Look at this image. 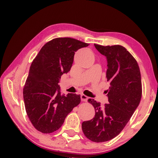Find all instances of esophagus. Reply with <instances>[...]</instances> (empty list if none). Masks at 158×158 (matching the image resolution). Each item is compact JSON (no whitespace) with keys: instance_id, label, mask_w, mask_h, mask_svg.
Listing matches in <instances>:
<instances>
[{"instance_id":"1","label":"esophagus","mask_w":158,"mask_h":158,"mask_svg":"<svg viewBox=\"0 0 158 158\" xmlns=\"http://www.w3.org/2000/svg\"><path fill=\"white\" fill-rule=\"evenodd\" d=\"M81 101H83V102H85V101H88V97L86 96L85 95H84V94H81Z\"/></svg>"}]
</instances>
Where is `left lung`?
Wrapping results in <instances>:
<instances>
[{
  "instance_id": "obj_1",
  "label": "left lung",
  "mask_w": 158,
  "mask_h": 158,
  "mask_svg": "<svg viewBox=\"0 0 158 158\" xmlns=\"http://www.w3.org/2000/svg\"><path fill=\"white\" fill-rule=\"evenodd\" d=\"M94 46L107 60L109 103L101 106V103L88 99L96 114L91 120L82 123V129L88 139L103 142L112 139L123 130L139 106L142 98L141 74L137 62L124 47Z\"/></svg>"
}]
</instances>
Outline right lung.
<instances>
[{"label": "right lung", "instance_id": "1", "mask_svg": "<svg viewBox=\"0 0 158 158\" xmlns=\"http://www.w3.org/2000/svg\"><path fill=\"white\" fill-rule=\"evenodd\" d=\"M88 45L73 38H56L46 43L34 59L23 94L28 117L38 131H57L81 103L80 95L61 94L58 83L70 70L75 52Z\"/></svg>", "mask_w": 158, "mask_h": 158}]
</instances>
